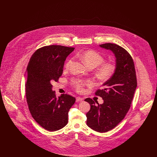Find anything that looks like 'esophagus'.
Wrapping results in <instances>:
<instances>
[{
	"label": "esophagus",
	"mask_w": 157,
	"mask_h": 157,
	"mask_svg": "<svg viewBox=\"0 0 157 157\" xmlns=\"http://www.w3.org/2000/svg\"><path fill=\"white\" fill-rule=\"evenodd\" d=\"M76 102H82L83 101V99L82 98L78 97L76 98Z\"/></svg>",
	"instance_id": "esophagus-1"
}]
</instances>
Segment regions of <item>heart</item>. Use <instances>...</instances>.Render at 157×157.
I'll return each instance as SVG.
<instances>
[{
  "label": "heart",
  "mask_w": 157,
  "mask_h": 157,
  "mask_svg": "<svg viewBox=\"0 0 157 157\" xmlns=\"http://www.w3.org/2000/svg\"><path fill=\"white\" fill-rule=\"evenodd\" d=\"M79 57L82 59L87 67L94 68L101 65L98 69V76L102 80H107L110 78L115 71V65L112 63H104V58L99 53L90 50L86 51L80 54ZM72 59L68 60L65 64V67L68 68L72 64ZM72 83L74 85L75 88L78 91L82 90L84 85H91L92 82L90 80L83 81L80 79H73Z\"/></svg>",
  "instance_id": "b5f03b06"
}]
</instances>
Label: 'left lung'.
I'll return each instance as SVG.
<instances>
[{"label": "left lung", "instance_id": "obj_1", "mask_svg": "<svg viewBox=\"0 0 157 157\" xmlns=\"http://www.w3.org/2000/svg\"><path fill=\"white\" fill-rule=\"evenodd\" d=\"M114 54L115 71L112 76L104 83L103 90H98L95 95L102 98V104L95 105L90 98L85 101L90 106L86 114V124L93 130L106 132L116 127L126 115L130 108L137 86L134 63L127 51L115 44L99 45Z\"/></svg>", "mask_w": 157, "mask_h": 157}]
</instances>
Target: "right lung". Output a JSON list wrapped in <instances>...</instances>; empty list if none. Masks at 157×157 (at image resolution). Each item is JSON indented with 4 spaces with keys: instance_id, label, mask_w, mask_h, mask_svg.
<instances>
[{
    "instance_id": "add662e5",
    "label": "right lung",
    "mask_w": 157,
    "mask_h": 157,
    "mask_svg": "<svg viewBox=\"0 0 157 157\" xmlns=\"http://www.w3.org/2000/svg\"><path fill=\"white\" fill-rule=\"evenodd\" d=\"M74 48L60 45L42 47L32 55L26 69V97L30 113L39 125L48 131H56L68 122V112L75 98L67 94L56 97L53 81L62 75L67 56Z\"/></svg>"
}]
</instances>
